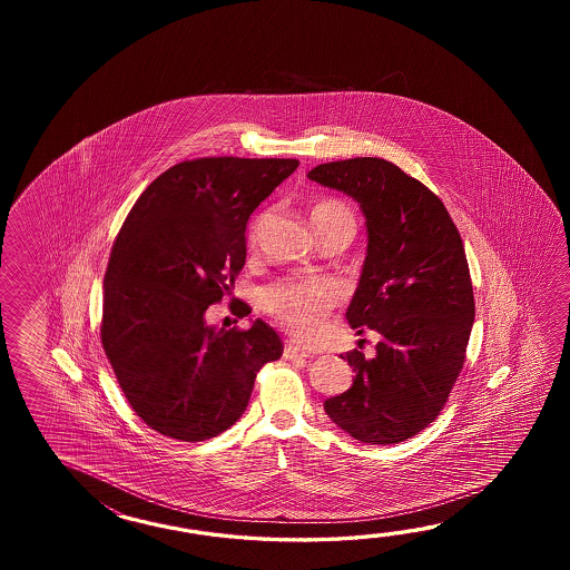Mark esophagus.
<instances>
[{
  "mask_svg": "<svg viewBox=\"0 0 570 570\" xmlns=\"http://www.w3.org/2000/svg\"><path fill=\"white\" fill-rule=\"evenodd\" d=\"M283 356L285 358H289V361H305V358H309V351H305L302 346H297V344H285V351H283Z\"/></svg>",
  "mask_w": 570,
  "mask_h": 570,
  "instance_id": "34e87169",
  "label": "esophagus"
}]
</instances>
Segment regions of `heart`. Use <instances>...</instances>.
<instances>
[{
	"instance_id": "1",
	"label": "heart",
	"mask_w": 570,
	"mask_h": 570,
	"mask_svg": "<svg viewBox=\"0 0 570 570\" xmlns=\"http://www.w3.org/2000/svg\"><path fill=\"white\" fill-rule=\"evenodd\" d=\"M315 228L330 224L334 219L352 218L351 209L340 202H324L314 207ZM267 216H258L248 244L255 246L261 228ZM340 289L336 283L327 279H289L275 281L261 293V305L281 327L302 340L317 338L327 326V317L338 305Z\"/></svg>"
}]
</instances>
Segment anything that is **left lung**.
Here are the masks:
<instances>
[{
	"instance_id": "8db88e82",
	"label": "left lung",
	"mask_w": 570,
	"mask_h": 570,
	"mask_svg": "<svg viewBox=\"0 0 570 570\" xmlns=\"http://www.w3.org/2000/svg\"><path fill=\"white\" fill-rule=\"evenodd\" d=\"M307 177L361 204L368 246L346 320L381 334L373 358L342 356L356 376L324 410L361 442L397 444L436 420L466 361L474 295L461 234L442 199L385 158L324 163Z\"/></svg>"
}]
</instances>
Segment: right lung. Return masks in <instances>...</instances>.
Here are the masks:
<instances>
[{
    "instance_id": "1",
    "label": "right lung",
    "mask_w": 570,
    "mask_h": 570,
    "mask_svg": "<svg viewBox=\"0 0 570 570\" xmlns=\"http://www.w3.org/2000/svg\"><path fill=\"white\" fill-rule=\"evenodd\" d=\"M297 158L206 157L160 173L136 199L109 253L101 344L136 415L163 436L202 442L243 415L263 364L283 354L256 320L216 330L206 309L230 295L246 224ZM244 317L250 307L230 303Z\"/></svg>"
}]
</instances>
